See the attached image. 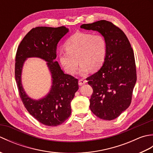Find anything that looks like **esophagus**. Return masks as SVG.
<instances>
[{
	"label": "esophagus",
	"mask_w": 153,
	"mask_h": 153,
	"mask_svg": "<svg viewBox=\"0 0 153 153\" xmlns=\"http://www.w3.org/2000/svg\"><path fill=\"white\" fill-rule=\"evenodd\" d=\"M86 83H87V81L85 80V79H81L79 80V85L80 86L84 85V84Z\"/></svg>",
	"instance_id": "1"
}]
</instances>
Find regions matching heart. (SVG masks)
<instances>
[{"label": "heart", "instance_id": "obj_1", "mask_svg": "<svg viewBox=\"0 0 153 153\" xmlns=\"http://www.w3.org/2000/svg\"><path fill=\"white\" fill-rule=\"evenodd\" d=\"M66 51L58 54V60L65 71L74 74L79 65V73L85 76L91 69H100L107 54V43L102 35L76 32L65 43Z\"/></svg>", "mask_w": 153, "mask_h": 153}]
</instances>
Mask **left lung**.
I'll use <instances>...</instances> for the list:
<instances>
[{
	"label": "left lung",
	"mask_w": 153,
	"mask_h": 153,
	"mask_svg": "<svg viewBox=\"0 0 153 153\" xmlns=\"http://www.w3.org/2000/svg\"><path fill=\"white\" fill-rule=\"evenodd\" d=\"M80 27L98 31L106 39L105 62L87 80L93 90L89 100L91 110L100 119L112 120L131 104L137 81L134 51L125 33L110 22L100 20Z\"/></svg>",
	"instance_id": "obj_1"
}]
</instances>
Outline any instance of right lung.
I'll use <instances>...</instances> for the list:
<instances>
[{"label":"right lung","mask_w":153,"mask_h":153,"mask_svg":"<svg viewBox=\"0 0 153 153\" xmlns=\"http://www.w3.org/2000/svg\"><path fill=\"white\" fill-rule=\"evenodd\" d=\"M68 31L69 30L64 26L33 28L23 39L16 53L15 77L19 96L29 113L45 126L60 125L69 118L71 102L79 89L77 79L64 74L55 60L58 42ZM33 57L47 62L52 78L50 92L38 100L29 97L21 83L23 64L28 57Z\"/></svg>","instance_id":"add662e5"}]
</instances>
